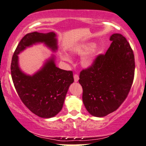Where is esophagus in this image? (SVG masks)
<instances>
[{
    "mask_svg": "<svg viewBox=\"0 0 146 146\" xmlns=\"http://www.w3.org/2000/svg\"><path fill=\"white\" fill-rule=\"evenodd\" d=\"M79 75H78L77 74H75V75H74V81H75V82H77L79 81Z\"/></svg>",
    "mask_w": 146,
    "mask_h": 146,
    "instance_id": "34e87169",
    "label": "esophagus"
}]
</instances>
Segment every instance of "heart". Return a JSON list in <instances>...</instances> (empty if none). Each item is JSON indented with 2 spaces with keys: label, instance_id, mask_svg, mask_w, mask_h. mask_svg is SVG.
<instances>
[{
  "label": "heart",
  "instance_id": "heart-1",
  "mask_svg": "<svg viewBox=\"0 0 146 146\" xmlns=\"http://www.w3.org/2000/svg\"><path fill=\"white\" fill-rule=\"evenodd\" d=\"M95 46L94 42H87L76 45L71 50L73 55L80 56L85 55L81 59V65L84 68L87 69L93 66L96 58L101 53L100 49L95 48ZM61 58L65 61H71L69 55L65 53L61 54Z\"/></svg>",
  "mask_w": 146,
  "mask_h": 146
}]
</instances>
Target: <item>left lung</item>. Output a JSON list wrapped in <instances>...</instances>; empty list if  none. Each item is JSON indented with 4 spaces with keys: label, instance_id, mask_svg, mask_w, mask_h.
Returning <instances> with one entry per match:
<instances>
[{
    "label": "left lung",
    "instance_id": "1",
    "mask_svg": "<svg viewBox=\"0 0 146 146\" xmlns=\"http://www.w3.org/2000/svg\"><path fill=\"white\" fill-rule=\"evenodd\" d=\"M112 42L104 55L80 73L83 102L90 114L103 117L114 112L128 96L134 80L135 61L128 41L120 34L110 37Z\"/></svg>",
    "mask_w": 146,
    "mask_h": 146
}]
</instances>
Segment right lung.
<instances>
[{
  "instance_id": "add662e5",
  "label": "right lung",
  "mask_w": 146,
  "mask_h": 146,
  "mask_svg": "<svg viewBox=\"0 0 146 146\" xmlns=\"http://www.w3.org/2000/svg\"><path fill=\"white\" fill-rule=\"evenodd\" d=\"M44 44L53 52L58 49L55 32H34L26 34L18 44L11 63V75L20 99L37 116L50 118L62 109L69 86L74 81L73 72L58 68L52 54L38 71L28 75L20 69L18 54L33 45Z\"/></svg>"
}]
</instances>
